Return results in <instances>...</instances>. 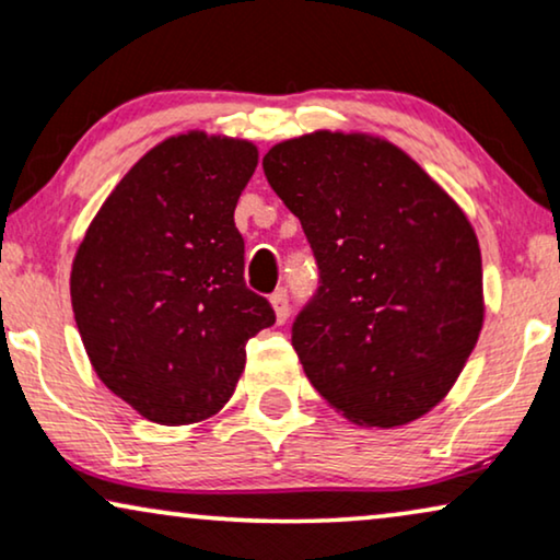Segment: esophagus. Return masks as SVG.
<instances>
[{
	"label": "esophagus",
	"mask_w": 560,
	"mask_h": 560,
	"mask_svg": "<svg viewBox=\"0 0 560 560\" xmlns=\"http://www.w3.org/2000/svg\"><path fill=\"white\" fill-rule=\"evenodd\" d=\"M270 301H272L275 316H278V324H285L290 316V301H288L285 290H275V293L270 295Z\"/></svg>",
	"instance_id": "1"
}]
</instances>
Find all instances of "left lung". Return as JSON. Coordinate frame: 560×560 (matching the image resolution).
<instances>
[{
  "instance_id": "1",
  "label": "left lung",
  "mask_w": 560,
  "mask_h": 560,
  "mask_svg": "<svg viewBox=\"0 0 560 560\" xmlns=\"http://www.w3.org/2000/svg\"><path fill=\"white\" fill-rule=\"evenodd\" d=\"M262 170L318 267L290 329L308 381L358 424L419 419L481 331V249L468 218L377 138L318 130L267 151Z\"/></svg>"
}]
</instances>
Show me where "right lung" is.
Listing matches in <instances>:
<instances>
[{"mask_svg": "<svg viewBox=\"0 0 560 560\" xmlns=\"http://www.w3.org/2000/svg\"><path fill=\"white\" fill-rule=\"evenodd\" d=\"M249 141L187 133L115 187L71 267V306L100 381L159 424H192L234 394L246 342L275 324L246 288L238 195Z\"/></svg>", "mask_w": 560, "mask_h": 560, "instance_id": "1", "label": "right lung"}]
</instances>
